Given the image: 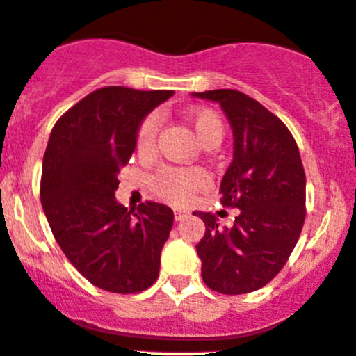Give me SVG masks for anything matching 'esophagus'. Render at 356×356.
I'll return each mask as SVG.
<instances>
[{"label":"esophagus","instance_id":"1","mask_svg":"<svg viewBox=\"0 0 356 356\" xmlns=\"http://www.w3.org/2000/svg\"><path fill=\"white\" fill-rule=\"evenodd\" d=\"M186 216H188V212L186 211H181V209H175V221L179 222L181 219H185Z\"/></svg>","mask_w":356,"mask_h":356}]
</instances>
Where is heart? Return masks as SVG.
<instances>
[{"label": "heart", "mask_w": 356, "mask_h": 356, "mask_svg": "<svg viewBox=\"0 0 356 356\" xmlns=\"http://www.w3.org/2000/svg\"><path fill=\"white\" fill-rule=\"evenodd\" d=\"M188 122L195 131L197 138L207 145H219L225 135V124L218 113L205 108H193L188 111ZM157 134L156 116H149L142 122L137 131V151L140 154H151ZM209 178L199 168H173L164 166L154 175L151 185L154 192L166 202L183 205L188 202L199 190L207 186Z\"/></svg>", "instance_id": "b5f03b06"}]
</instances>
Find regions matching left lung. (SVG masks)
Masks as SVG:
<instances>
[{"label": "left lung", "mask_w": 356, "mask_h": 356, "mask_svg": "<svg viewBox=\"0 0 356 356\" xmlns=\"http://www.w3.org/2000/svg\"><path fill=\"white\" fill-rule=\"evenodd\" d=\"M221 106L233 130V161L222 177L221 202L240 209L232 228L211 212L197 243L202 280L222 295L266 286L286 264L305 221V171L286 124L259 101L233 89L193 92Z\"/></svg>", "instance_id": "left-lung-1"}]
</instances>
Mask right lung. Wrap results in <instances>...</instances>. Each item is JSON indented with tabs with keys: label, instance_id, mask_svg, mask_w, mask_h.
I'll return each mask as SVG.
<instances>
[{
	"label": "right lung",
	"instance_id": "obj_1",
	"mask_svg": "<svg viewBox=\"0 0 356 356\" xmlns=\"http://www.w3.org/2000/svg\"><path fill=\"white\" fill-rule=\"evenodd\" d=\"M173 94L102 87L70 108L49 135L41 178L44 214L73 267L106 291H144L159 276L173 211L157 202L127 209L115 192L142 120Z\"/></svg>",
	"mask_w": 356,
	"mask_h": 356
}]
</instances>
